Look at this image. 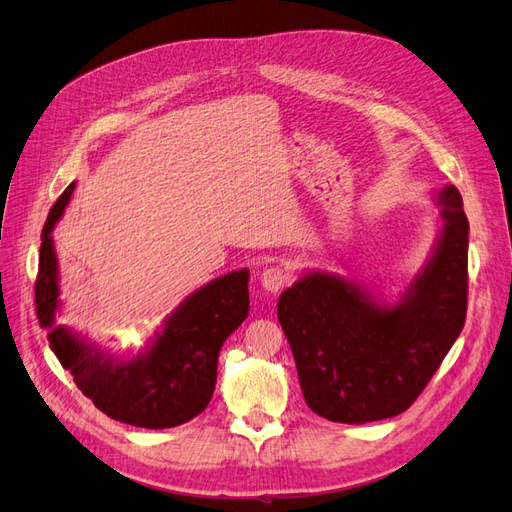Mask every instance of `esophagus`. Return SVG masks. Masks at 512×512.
<instances>
[{
    "instance_id": "1",
    "label": "esophagus",
    "mask_w": 512,
    "mask_h": 512,
    "mask_svg": "<svg viewBox=\"0 0 512 512\" xmlns=\"http://www.w3.org/2000/svg\"><path fill=\"white\" fill-rule=\"evenodd\" d=\"M290 282V273L284 267H269L260 273V286L267 292H280Z\"/></svg>"
}]
</instances>
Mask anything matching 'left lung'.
Returning <instances> with one entry per match:
<instances>
[{"label": "left lung", "instance_id": "left-lung-1", "mask_svg": "<svg viewBox=\"0 0 512 512\" xmlns=\"http://www.w3.org/2000/svg\"><path fill=\"white\" fill-rule=\"evenodd\" d=\"M440 230L395 303L354 277L307 271L277 301L301 391L318 416L363 425L397 416L436 374L468 309L470 224L455 185L433 192Z\"/></svg>", "mask_w": 512, "mask_h": 512}]
</instances>
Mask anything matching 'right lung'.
<instances>
[{"label":"right lung","mask_w":512,"mask_h":512,"mask_svg":"<svg viewBox=\"0 0 512 512\" xmlns=\"http://www.w3.org/2000/svg\"><path fill=\"white\" fill-rule=\"evenodd\" d=\"M74 185L57 198L42 228L36 312L40 327L49 331V346L83 395L115 421L145 429L188 423L209 406L220 350L250 314V271H230L196 288L141 350L113 354L72 327L57 324L61 288L51 232L70 203Z\"/></svg>","instance_id":"add662e5"}]
</instances>
